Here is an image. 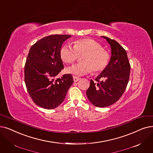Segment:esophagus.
I'll return each mask as SVG.
<instances>
[{
    "label": "esophagus",
    "instance_id": "esophagus-1",
    "mask_svg": "<svg viewBox=\"0 0 153 153\" xmlns=\"http://www.w3.org/2000/svg\"><path fill=\"white\" fill-rule=\"evenodd\" d=\"M73 79H74V82H77L78 81H79L81 79V78L77 77L76 76H73Z\"/></svg>",
    "mask_w": 153,
    "mask_h": 153
}]
</instances>
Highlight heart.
<instances>
[{
    "instance_id": "heart-1",
    "label": "heart",
    "mask_w": 153,
    "mask_h": 153,
    "mask_svg": "<svg viewBox=\"0 0 153 153\" xmlns=\"http://www.w3.org/2000/svg\"><path fill=\"white\" fill-rule=\"evenodd\" d=\"M62 60L67 64L74 63L81 56L80 61L66 70L67 72L77 76L88 74L92 71L97 72L107 66L110 56L109 52L102 48L101 44L92 39H81L74 41L73 46L64 45L61 49Z\"/></svg>"
}]
</instances>
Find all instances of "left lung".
Returning <instances> with one entry per match:
<instances>
[{
  "label": "left lung",
  "instance_id": "obj_1",
  "mask_svg": "<svg viewBox=\"0 0 153 153\" xmlns=\"http://www.w3.org/2000/svg\"><path fill=\"white\" fill-rule=\"evenodd\" d=\"M101 37L111 45V60L95 82L91 80L86 95L93 105L105 108L115 103L123 94L129 82L131 65L127 52L120 44L108 37Z\"/></svg>",
  "mask_w": 153,
  "mask_h": 153
}]
</instances>
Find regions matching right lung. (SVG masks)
<instances>
[{"mask_svg": "<svg viewBox=\"0 0 153 153\" xmlns=\"http://www.w3.org/2000/svg\"><path fill=\"white\" fill-rule=\"evenodd\" d=\"M71 35H51L30 48L24 67L26 88L34 102L44 109L57 108L64 101L74 80L71 74L57 75L64 68L60 51Z\"/></svg>", "mask_w": 153, "mask_h": 153, "instance_id": "right-lung-1", "label": "right lung"}]
</instances>
